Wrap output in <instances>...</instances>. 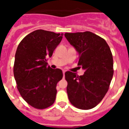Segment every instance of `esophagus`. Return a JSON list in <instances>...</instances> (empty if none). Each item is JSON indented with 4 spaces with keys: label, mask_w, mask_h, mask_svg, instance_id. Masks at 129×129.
I'll use <instances>...</instances> for the list:
<instances>
[{
    "label": "esophagus",
    "mask_w": 129,
    "mask_h": 129,
    "mask_svg": "<svg viewBox=\"0 0 129 129\" xmlns=\"http://www.w3.org/2000/svg\"><path fill=\"white\" fill-rule=\"evenodd\" d=\"M65 70H63L62 71V74H63V77H64V74H65Z\"/></svg>",
    "instance_id": "esophagus-1"
}]
</instances>
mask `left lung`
<instances>
[{
  "label": "left lung",
  "instance_id": "1",
  "mask_svg": "<svg viewBox=\"0 0 129 129\" xmlns=\"http://www.w3.org/2000/svg\"><path fill=\"white\" fill-rule=\"evenodd\" d=\"M64 36L78 52V66L83 76L67 72V92L70 103L79 109L88 110L103 100L113 76V58L105 40L90 31L66 33Z\"/></svg>",
  "mask_w": 129,
  "mask_h": 129
}]
</instances>
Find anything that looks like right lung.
Masks as SVG:
<instances>
[{
	"label": "right lung",
	"mask_w": 129,
	"mask_h": 129,
	"mask_svg": "<svg viewBox=\"0 0 129 129\" xmlns=\"http://www.w3.org/2000/svg\"><path fill=\"white\" fill-rule=\"evenodd\" d=\"M62 36L37 29L26 35L16 51L13 74L17 87L22 98L35 109H46L55 100L56 86L62 72L51 68L46 58L52 57Z\"/></svg>",
	"instance_id": "add662e5"
}]
</instances>
